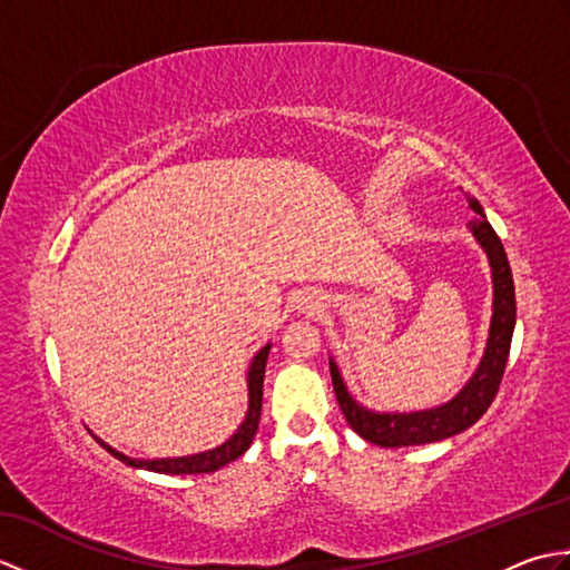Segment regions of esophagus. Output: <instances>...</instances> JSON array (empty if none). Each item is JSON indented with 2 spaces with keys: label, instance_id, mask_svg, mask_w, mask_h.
<instances>
[{
  "label": "esophagus",
  "instance_id": "obj_1",
  "mask_svg": "<svg viewBox=\"0 0 570 570\" xmlns=\"http://www.w3.org/2000/svg\"><path fill=\"white\" fill-rule=\"evenodd\" d=\"M304 304H306V308H311V304H308V298H306V301H304Z\"/></svg>",
  "mask_w": 570,
  "mask_h": 570
}]
</instances>
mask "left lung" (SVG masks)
Listing matches in <instances>:
<instances>
[{
  "mask_svg": "<svg viewBox=\"0 0 570 570\" xmlns=\"http://www.w3.org/2000/svg\"><path fill=\"white\" fill-rule=\"evenodd\" d=\"M468 203L472 213H475V217H472L468 225L472 237L480 242V247L485 249L490 259L494 296L485 355H482L475 374L468 380L463 390H460L451 402L441 406L411 411V414H380V411H370L350 396L347 386L341 377V370H337L335 360L331 357L333 390L337 396V404H341V411L345 414V421L357 435H362V439L374 445L402 448L451 439V435L470 429L472 423L485 414L490 404L494 402V394L500 390L517 321L514 282L502 242L488 223L485 210H482V205L475 198L468 196Z\"/></svg>",
  "mask_w": 570,
  "mask_h": 570,
  "instance_id": "8db88e82",
  "label": "left lung"
}]
</instances>
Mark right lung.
<instances>
[{"label":"right lung","mask_w":570,"mask_h":570,"mask_svg":"<svg viewBox=\"0 0 570 570\" xmlns=\"http://www.w3.org/2000/svg\"><path fill=\"white\" fill-rule=\"evenodd\" d=\"M272 345H264L257 355H254L249 372H247V390H249V406H247V416L239 423V429L229 435V439L213 448V451H203V453H193L184 458H154V460H141V458H129L125 453L115 451L112 445H107L100 441L107 453H112L117 460H122L125 465L131 468H141V470H151V472H164V475H200V472H215L223 465L233 463L242 453L247 451L254 441V433L259 429V416H262V392H264V367H266V357H269Z\"/></svg>","instance_id":"obj_1"}]
</instances>
